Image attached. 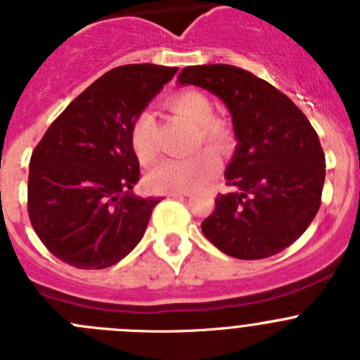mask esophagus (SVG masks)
<instances>
[{"instance_id": "obj_1", "label": "esophagus", "mask_w": 360, "mask_h": 360, "mask_svg": "<svg viewBox=\"0 0 360 360\" xmlns=\"http://www.w3.org/2000/svg\"><path fill=\"white\" fill-rule=\"evenodd\" d=\"M169 196H193L191 191H178V193H171Z\"/></svg>"}]
</instances>
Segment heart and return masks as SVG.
Masks as SVG:
<instances>
[{"label":"heart","mask_w":360,"mask_h":360,"mask_svg":"<svg viewBox=\"0 0 360 360\" xmlns=\"http://www.w3.org/2000/svg\"><path fill=\"white\" fill-rule=\"evenodd\" d=\"M171 106L180 115L198 126L196 144L212 146L227 151L232 144V133L221 120L214 119V108L202 91L187 90L171 98ZM157 126L149 111L136 115L129 128V146L141 164H149L157 157ZM219 169V157L212 149H202L189 158H169L157 164L146 176L149 189L160 193L193 191L209 182Z\"/></svg>","instance_id":"obj_1"}]
</instances>
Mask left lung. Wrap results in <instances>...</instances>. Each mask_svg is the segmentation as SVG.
Here are the masks:
<instances>
[{
	"label": "left lung",
	"mask_w": 360,
	"mask_h": 360,
	"mask_svg": "<svg viewBox=\"0 0 360 360\" xmlns=\"http://www.w3.org/2000/svg\"><path fill=\"white\" fill-rule=\"evenodd\" d=\"M178 82L221 98L238 141L225 169L234 189L216 196L202 224L205 238L238 259L290 247L321 205L326 167L316 129L287 95L238 66H186Z\"/></svg>",
	"instance_id": "obj_1"
}]
</instances>
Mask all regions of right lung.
Masks as SVG:
<instances>
[{
	"label": "right lung",
	"mask_w": 360,
	"mask_h": 360,
	"mask_svg": "<svg viewBox=\"0 0 360 360\" xmlns=\"http://www.w3.org/2000/svg\"><path fill=\"white\" fill-rule=\"evenodd\" d=\"M178 68L110 70L68 104L36 146L28 216L43 245L75 269H108L144 236L160 198L133 195L141 169L129 128Z\"/></svg>",
	"instance_id": "1"
}]
</instances>
